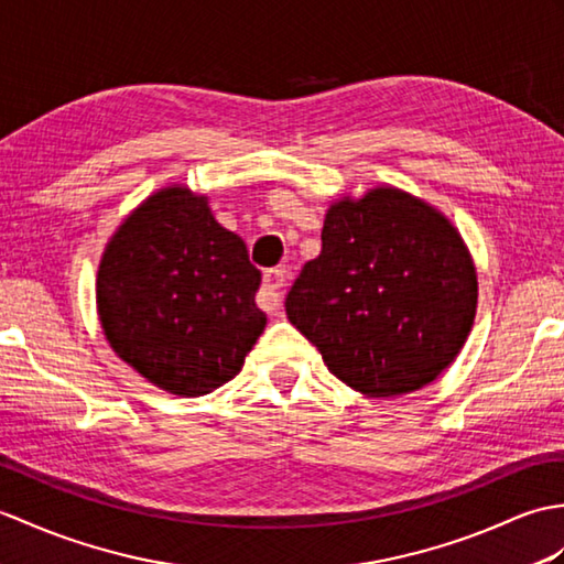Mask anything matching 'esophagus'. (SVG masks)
Wrapping results in <instances>:
<instances>
[{
	"mask_svg": "<svg viewBox=\"0 0 564 564\" xmlns=\"http://www.w3.org/2000/svg\"><path fill=\"white\" fill-rule=\"evenodd\" d=\"M285 285V269H267L264 271V283H261V291L257 295L259 307L264 310H276L281 305V288Z\"/></svg>",
	"mask_w": 564,
	"mask_h": 564,
	"instance_id": "1",
	"label": "esophagus"
}]
</instances>
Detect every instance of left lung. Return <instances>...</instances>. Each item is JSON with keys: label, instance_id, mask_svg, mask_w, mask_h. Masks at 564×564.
<instances>
[{"label": "left lung", "instance_id": "obj_1", "mask_svg": "<svg viewBox=\"0 0 564 564\" xmlns=\"http://www.w3.org/2000/svg\"><path fill=\"white\" fill-rule=\"evenodd\" d=\"M478 305L476 267L435 206L397 187L332 204L322 252L285 295V314L332 375L391 399L459 356Z\"/></svg>", "mask_w": 564, "mask_h": 564}]
</instances>
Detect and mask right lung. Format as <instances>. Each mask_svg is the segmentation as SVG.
Segmentation results:
<instances>
[{"instance_id":"1","label":"right lung","mask_w":564,"mask_h":564,"mask_svg":"<svg viewBox=\"0 0 564 564\" xmlns=\"http://www.w3.org/2000/svg\"><path fill=\"white\" fill-rule=\"evenodd\" d=\"M261 273L206 196L165 187L105 247L96 300L105 338L151 384L204 397L238 375L267 326Z\"/></svg>"}]
</instances>
